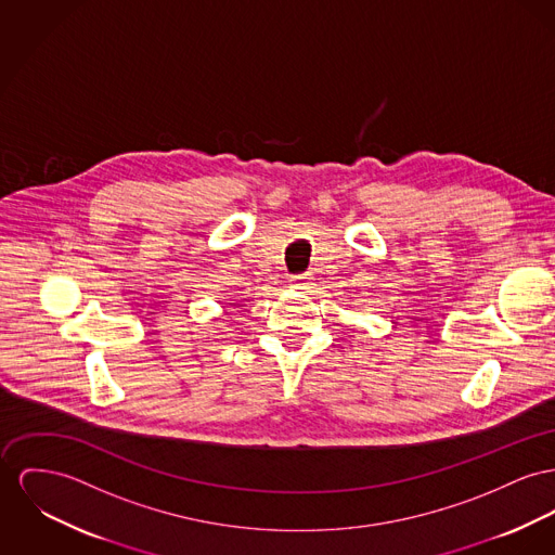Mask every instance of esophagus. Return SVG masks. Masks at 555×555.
Instances as JSON below:
<instances>
[{
  "mask_svg": "<svg viewBox=\"0 0 555 555\" xmlns=\"http://www.w3.org/2000/svg\"><path fill=\"white\" fill-rule=\"evenodd\" d=\"M311 273H298L293 278V284H295L296 288H305L307 284H311Z\"/></svg>",
  "mask_w": 555,
  "mask_h": 555,
  "instance_id": "1",
  "label": "esophagus"
}]
</instances>
